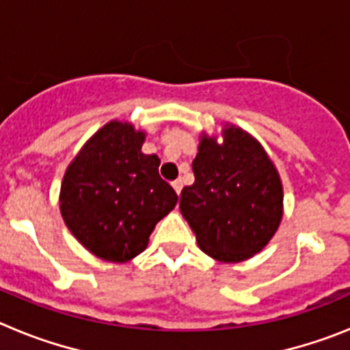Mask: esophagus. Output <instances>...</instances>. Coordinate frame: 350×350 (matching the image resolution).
I'll return each mask as SVG.
<instances>
[{
	"label": "esophagus",
	"instance_id": "esophagus-1",
	"mask_svg": "<svg viewBox=\"0 0 350 350\" xmlns=\"http://www.w3.org/2000/svg\"><path fill=\"white\" fill-rule=\"evenodd\" d=\"M172 185H173V189L177 191V194H180L182 187H184V184H182L180 178H177V180H173V182H172Z\"/></svg>",
	"mask_w": 350,
	"mask_h": 350
}]
</instances>
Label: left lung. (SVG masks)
<instances>
[{"label":"left lung","instance_id":"left-lung-1","mask_svg":"<svg viewBox=\"0 0 350 350\" xmlns=\"http://www.w3.org/2000/svg\"><path fill=\"white\" fill-rule=\"evenodd\" d=\"M224 142L203 135L193 161L194 184L182 189L180 212L200 249L238 262L265 249L282 221V182L256 138L222 129Z\"/></svg>","mask_w":350,"mask_h":350}]
</instances>
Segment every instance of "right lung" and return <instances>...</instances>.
I'll return each instance as SVG.
<instances>
[{"label": "right lung", "mask_w": 350, "mask_h": 350, "mask_svg": "<svg viewBox=\"0 0 350 350\" xmlns=\"http://www.w3.org/2000/svg\"><path fill=\"white\" fill-rule=\"evenodd\" d=\"M145 133L110 120L80 148L64 173L61 215L89 252L126 262L144 252L178 196L159 175V157L142 152Z\"/></svg>", "instance_id": "right-lung-1"}]
</instances>
